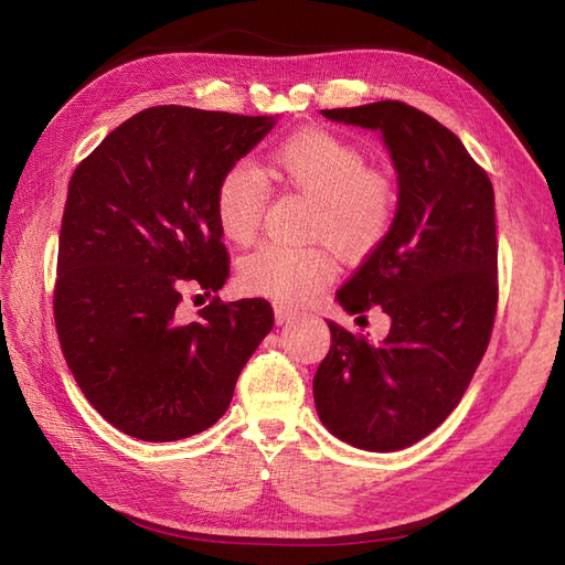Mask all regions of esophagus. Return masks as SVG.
Here are the masks:
<instances>
[{
  "instance_id": "34e87169",
  "label": "esophagus",
  "mask_w": 565,
  "mask_h": 565,
  "mask_svg": "<svg viewBox=\"0 0 565 565\" xmlns=\"http://www.w3.org/2000/svg\"><path fill=\"white\" fill-rule=\"evenodd\" d=\"M273 311H276V322H278V324L292 322V320L299 316L297 311H292V309H289V306H285V303H273Z\"/></svg>"
}]
</instances>
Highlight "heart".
Masks as SVG:
<instances>
[{
  "label": "heart",
  "mask_w": 565,
  "mask_h": 565,
  "mask_svg": "<svg viewBox=\"0 0 565 565\" xmlns=\"http://www.w3.org/2000/svg\"><path fill=\"white\" fill-rule=\"evenodd\" d=\"M268 177L311 198L306 233L337 252L355 256L388 231L393 191L386 177L367 169L361 150L339 136L309 129L289 136L268 158ZM268 204L266 179L252 164H235L221 177L214 198L216 224L235 245L252 243ZM334 273L328 249L268 243L237 266V282L252 295L287 303L309 301Z\"/></svg>",
  "instance_id": "obj_1"
}]
</instances>
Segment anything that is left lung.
Returning <instances> with one entry per match:
<instances>
[{
  "mask_svg": "<svg viewBox=\"0 0 565 565\" xmlns=\"http://www.w3.org/2000/svg\"><path fill=\"white\" fill-rule=\"evenodd\" d=\"M320 113L380 131L398 202L380 245L337 292L349 316L380 306L388 334L374 344L328 320L332 347L313 401L324 429L349 446L403 450L452 413L488 349L498 306L492 183L450 129L401 100Z\"/></svg>",
  "mask_w": 565,
  "mask_h": 565,
  "instance_id": "8db88e82",
  "label": "left lung"
}]
</instances>
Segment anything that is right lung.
<instances>
[{"mask_svg": "<svg viewBox=\"0 0 565 565\" xmlns=\"http://www.w3.org/2000/svg\"><path fill=\"white\" fill-rule=\"evenodd\" d=\"M278 115L158 106L129 117L67 185L54 316L87 401L127 436L167 443L226 413L237 374L273 330L266 299L218 303L185 322L181 287L228 278L216 185Z\"/></svg>", "mask_w": 565, "mask_h": 565, "instance_id": "1", "label": "right lung"}]
</instances>
